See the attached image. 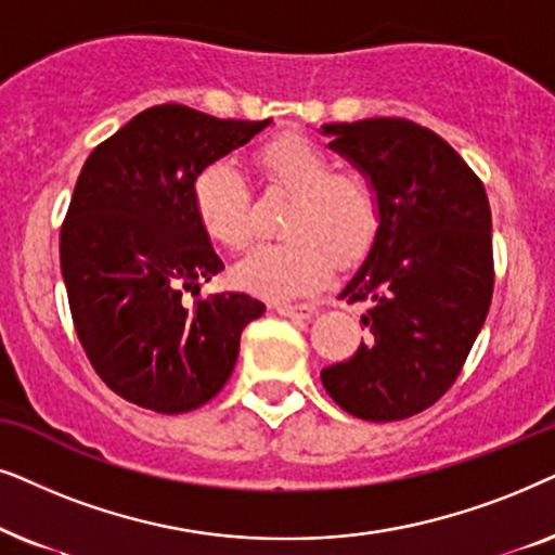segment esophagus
Wrapping results in <instances>:
<instances>
[{
    "instance_id": "obj_1",
    "label": "esophagus",
    "mask_w": 555,
    "mask_h": 555,
    "mask_svg": "<svg viewBox=\"0 0 555 555\" xmlns=\"http://www.w3.org/2000/svg\"><path fill=\"white\" fill-rule=\"evenodd\" d=\"M276 312L292 320H309L317 312L314 305H276Z\"/></svg>"
}]
</instances>
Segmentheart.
<instances>
[{"label":"heart","instance_id":"obj_1","mask_svg":"<svg viewBox=\"0 0 555 555\" xmlns=\"http://www.w3.org/2000/svg\"><path fill=\"white\" fill-rule=\"evenodd\" d=\"M271 188L289 192L282 241L256 246L235 279L269 299H297L327 282L335 256L343 263L373 246L380 228V201L363 172L332 169L327 152L299 131H282L254 152ZM192 205L203 231L220 246L241 250L250 241V192L231 162L203 167L192 184Z\"/></svg>","mask_w":555,"mask_h":555}]
</instances>
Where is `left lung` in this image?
I'll use <instances>...</instances> for the list:
<instances>
[{
  "mask_svg": "<svg viewBox=\"0 0 555 555\" xmlns=\"http://www.w3.org/2000/svg\"><path fill=\"white\" fill-rule=\"evenodd\" d=\"M330 146L371 177L380 228L339 297L365 301L367 343L322 371L339 409L401 421L460 378L490 312L494 261L485 184L437 131L380 116L324 124Z\"/></svg>",
  "mask_w": 555,
  "mask_h": 555,
  "instance_id": "8db88e82",
  "label": "left lung"
}]
</instances>
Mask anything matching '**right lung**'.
Listing matches in <instances>:
<instances>
[{"label": "right lung", "mask_w": 555, "mask_h": 555, "mask_svg": "<svg viewBox=\"0 0 555 555\" xmlns=\"http://www.w3.org/2000/svg\"><path fill=\"white\" fill-rule=\"evenodd\" d=\"M269 124L162 103L88 154L61 228V269L80 345L124 401L184 413L231 378L241 332L266 307L238 292L201 297L225 266L192 184Z\"/></svg>", "instance_id": "obj_1"}]
</instances>
